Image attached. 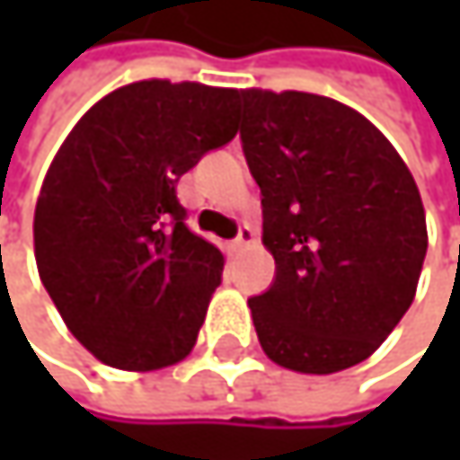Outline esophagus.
<instances>
[{"mask_svg":"<svg viewBox=\"0 0 460 460\" xmlns=\"http://www.w3.org/2000/svg\"><path fill=\"white\" fill-rule=\"evenodd\" d=\"M255 242V231L250 229V226H242L239 234H236V239L231 242V250L236 252V250H242V247H247V244H252Z\"/></svg>","mask_w":460,"mask_h":460,"instance_id":"obj_1","label":"esophagus"}]
</instances>
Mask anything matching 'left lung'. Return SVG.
<instances>
[{
  "label": "left lung",
  "mask_w": 460,
  "mask_h": 460,
  "mask_svg": "<svg viewBox=\"0 0 460 460\" xmlns=\"http://www.w3.org/2000/svg\"><path fill=\"white\" fill-rule=\"evenodd\" d=\"M239 101L261 239L277 266L274 285L247 301L261 349L306 376L354 367L415 298L429 234L413 172L346 103L261 87Z\"/></svg>",
  "instance_id": "8db88e82"
}]
</instances>
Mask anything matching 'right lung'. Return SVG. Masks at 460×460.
<instances>
[{
  "mask_svg": "<svg viewBox=\"0 0 460 460\" xmlns=\"http://www.w3.org/2000/svg\"><path fill=\"white\" fill-rule=\"evenodd\" d=\"M239 90L140 79L103 95L60 143L34 210V255L71 335L103 365L186 359L224 252L186 229L175 183L236 136Z\"/></svg>",
  "mask_w": 460,
  "mask_h": 460,
  "instance_id": "1",
  "label": "right lung"
}]
</instances>
